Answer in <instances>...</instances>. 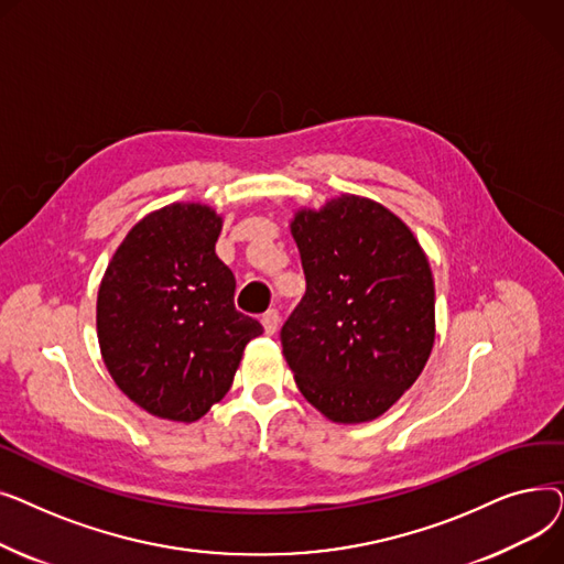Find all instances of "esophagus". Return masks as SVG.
Masks as SVG:
<instances>
[{"instance_id":"34e87169","label":"esophagus","mask_w":564,"mask_h":564,"mask_svg":"<svg viewBox=\"0 0 564 564\" xmlns=\"http://www.w3.org/2000/svg\"><path fill=\"white\" fill-rule=\"evenodd\" d=\"M262 329H264V334L267 336H274L276 334V329H279V322H281V315H279V311L276 308H272V311H267L264 315H262Z\"/></svg>"}]
</instances>
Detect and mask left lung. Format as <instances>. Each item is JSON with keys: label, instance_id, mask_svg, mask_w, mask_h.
Instances as JSON below:
<instances>
[{"label": "left lung", "instance_id": "left-lung-1", "mask_svg": "<svg viewBox=\"0 0 564 564\" xmlns=\"http://www.w3.org/2000/svg\"><path fill=\"white\" fill-rule=\"evenodd\" d=\"M306 294L281 329L302 395L332 423L383 416L423 372L436 336L434 276L389 207L340 194L290 221Z\"/></svg>", "mask_w": 564, "mask_h": 564}]
</instances>
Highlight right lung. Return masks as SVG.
I'll list each match as a JSON object with an SVG mask.
<instances>
[{"label": "right lung", "instance_id": "obj_1", "mask_svg": "<svg viewBox=\"0 0 564 564\" xmlns=\"http://www.w3.org/2000/svg\"><path fill=\"white\" fill-rule=\"evenodd\" d=\"M221 226L205 203L164 205L130 228L98 288L102 361L118 389L164 421L203 419L262 334L235 311V276L215 253Z\"/></svg>", "mask_w": 564, "mask_h": 564}]
</instances>
